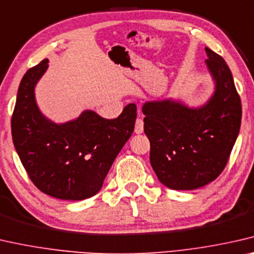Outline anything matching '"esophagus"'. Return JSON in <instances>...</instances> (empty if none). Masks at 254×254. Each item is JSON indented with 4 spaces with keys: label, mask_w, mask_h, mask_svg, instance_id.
Masks as SVG:
<instances>
[{
    "label": "esophagus",
    "mask_w": 254,
    "mask_h": 254,
    "mask_svg": "<svg viewBox=\"0 0 254 254\" xmlns=\"http://www.w3.org/2000/svg\"><path fill=\"white\" fill-rule=\"evenodd\" d=\"M134 132L135 133H142L143 132V121L141 119L135 120V126H134Z\"/></svg>",
    "instance_id": "34e87169"
}]
</instances>
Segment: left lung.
<instances>
[{"instance_id": "8db88e82", "label": "left lung", "mask_w": 254, "mask_h": 254, "mask_svg": "<svg viewBox=\"0 0 254 254\" xmlns=\"http://www.w3.org/2000/svg\"><path fill=\"white\" fill-rule=\"evenodd\" d=\"M215 92L192 109L171 100L146 103L143 131L150 142V164L158 180L177 190H191L224 171L241 127L242 104L228 65L205 48Z\"/></svg>"}]
</instances>
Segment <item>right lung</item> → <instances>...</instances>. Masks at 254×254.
<instances>
[{
    "label": "right lung",
    "mask_w": 254,
    "mask_h": 254,
    "mask_svg": "<svg viewBox=\"0 0 254 254\" xmlns=\"http://www.w3.org/2000/svg\"><path fill=\"white\" fill-rule=\"evenodd\" d=\"M48 59L26 71L11 119L13 145L32 183L44 194L69 200L96 195L113 162L131 137L137 106L128 104L117 119L86 111L78 119L55 124L41 114L34 88Z\"/></svg>",
    "instance_id": "right-lung-1"
}]
</instances>
